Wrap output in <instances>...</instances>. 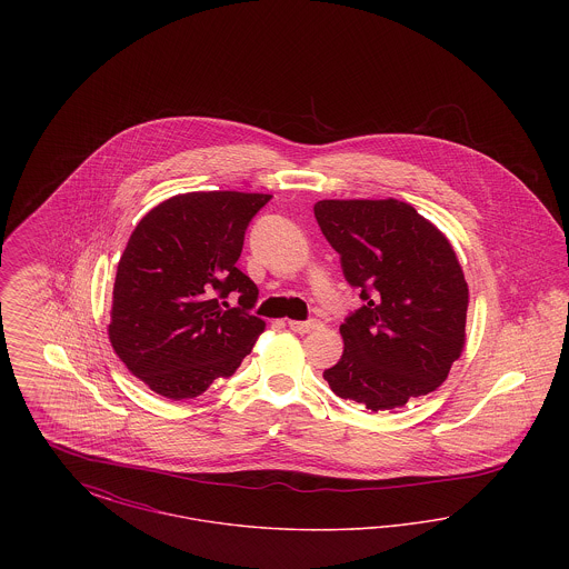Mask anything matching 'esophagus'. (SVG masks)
<instances>
[{
    "mask_svg": "<svg viewBox=\"0 0 569 569\" xmlns=\"http://www.w3.org/2000/svg\"><path fill=\"white\" fill-rule=\"evenodd\" d=\"M290 328L295 330V332H300V335H307V332H311V330H316V328H320V322L318 320H305V322H290Z\"/></svg>",
    "mask_w": 569,
    "mask_h": 569,
    "instance_id": "1",
    "label": "esophagus"
}]
</instances>
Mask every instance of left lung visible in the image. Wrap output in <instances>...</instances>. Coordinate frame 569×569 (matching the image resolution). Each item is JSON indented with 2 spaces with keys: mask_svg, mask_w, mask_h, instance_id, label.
<instances>
[{
  "mask_svg": "<svg viewBox=\"0 0 569 569\" xmlns=\"http://www.w3.org/2000/svg\"><path fill=\"white\" fill-rule=\"evenodd\" d=\"M318 226L365 305L341 325L330 390L371 411L406 406L448 378L465 343L469 288L452 244L399 200H320Z\"/></svg>",
  "mask_w": 569,
  "mask_h": 569,
  "instance_id": "1",
  "label": "left lung"
}]
</instances>
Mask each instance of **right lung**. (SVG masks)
Listing matches in <instances>:
<instances>
[{"mask_svg":"<svg viewBox=\"0 0 569 569\" xmlns=\"http://www.w3.org/2000/svg\"><path fill=\"white\" fill-rule=\"evenodd\" d=\"M271 193L191 191L140 219L119 260L109 337L117 356L153 392L193 399L230 378L264 320L256 283L237 269L249 221ZM237 297L239 308L227 305Z\"/></svg>","mask_w":569,"mask_h":569,"instance_id":"add662e5","label":"right lung"}]
</instances>
